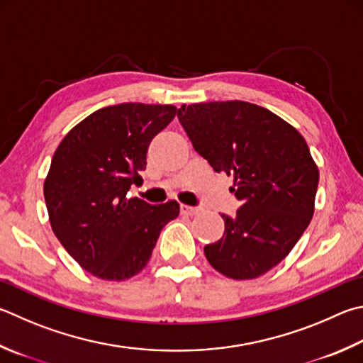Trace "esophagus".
I'll use <instances>...</instances> for the list:
<instances>
[{"label":"esophagus","mask_w":363,"mask_h":363,"mask_svg":"<svg viewBox=\"0 0 363 363\" xmlns=\"http://www.w3.org/2000/svg\"><path fill=\"white\" fill-rule=\"evenodd\" d=\"M200 208H192V206H187V204H181V214L182 216H196L200 214Z\"/></svg>","instance_id":"esophagus-1"}]
</instances>
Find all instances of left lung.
Wrapping results in <instances>:
<instances>
[{"mask_svg": "<svg viewBox=\"0 0 363 363\" xmlns=\"http://www.w3.org/2000/svg\"><path fill=\"white\" fill-rule=\"evenodd\" d=\"M177 118L194 149L233 176L235 217L204 246L211 267L232 279H254L294 249L314 214L319 168L305 138L284 118L247 101L182 104Z\"/></svg>", "mask_w": 363, "mask_h": 363, "instance_id": "8db88e82", "label": "left lung"}]
</instances>
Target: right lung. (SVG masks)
Here are the masks:
<instances>
[{"label":"right lung","instance_id":"add662e5","mask_svg":"<svg viewBox=\"0 0 363 363\" xmlns=\"http://www.w3.org/2000/svg\"><path fill=\"white\" fill-rule=\"evenodd\" d=\"M173 104L122 103L91 113L58 144L44 181L50 227L85 272L125 281L147 265L162 228L179 214L169 200L127 199L141 184L152 138L173 121Z\"/></svg>","mask_w":363,"mask_h":363}]
</instances>
